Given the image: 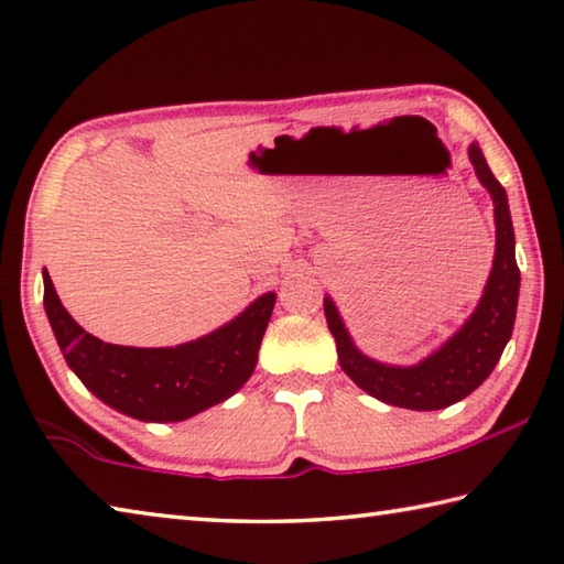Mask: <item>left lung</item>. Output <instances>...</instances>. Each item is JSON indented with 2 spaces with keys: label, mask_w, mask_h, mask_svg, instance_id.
<instances>
[{
  "label": "left lung",
  "mask_w": 564,
  "mask_h": 564,
  "mask_svg": "<svg viewBox=\"0 0 564 564\" xmlns=\"http://www.w3.org/2000/svg\"><path fill=\"white\" fill-rule=\"evenodd\" d=\"M468 160L476 170V177L494 199L496 253L494 269H490L476 311L442 347H436L432 355H426L416 365L402 367L377 362L357 350L330 295H325L323 301L325 321L335 337L337 360H340L343 372L367 394L384 404L434 412V409L460 402L488 380V375L494 372L506 350L510 335H513L520 271L516 263V234L513 221H510L508 194L490 172L478 142L468 145Z\"/></svg>",
  "instance_id": "1"
}]
</instances>
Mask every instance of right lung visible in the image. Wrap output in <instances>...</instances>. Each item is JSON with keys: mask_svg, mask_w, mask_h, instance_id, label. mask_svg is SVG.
Here are the masks:
<instances>
[{"mask_svg": "<svg viewBox=\"0 0 564 564\" xmlns=\"http://www.w3.org/2000/svg\"><path fill=\"white\" fill-rule=\"evenodd\" d=\"M275 293H263L234 321L175 347H126L86 333L61 305L44 269V308L76 377L100 402L140 422H184L249 382Z\"/></svg>", "mask_w": 564, "mask_h": 564, "instance_id": "1", "label": "right lung"}]
</instances>
